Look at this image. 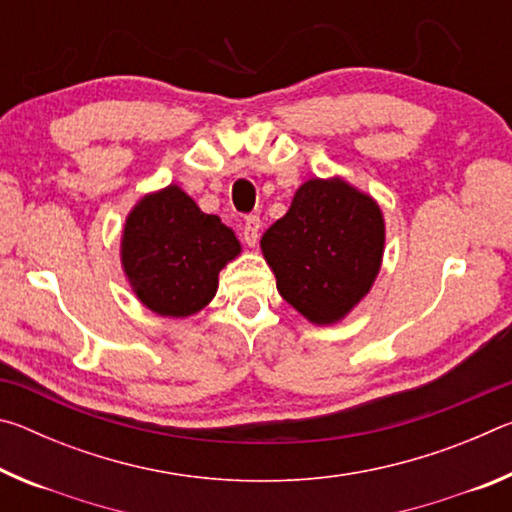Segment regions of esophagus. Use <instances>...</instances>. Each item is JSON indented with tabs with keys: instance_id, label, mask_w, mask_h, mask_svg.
<instances>
[{
	"instance_id": "34e87169",
	"label": "esophagus",
	"mask_w": 512,
	"mask_h": 512,
	"mask_svg": "<svg viewBox=\"0 0 512 512\" xmlns=\"http://www.w3.org/2000/svg\"><path fill=\"white\" fill-rule=\"evenodd\" d=\"M259 230H262V223H259V216H248L244 221V241L248 246H255L259 241Z\"/></svg>"
}]
</instances>
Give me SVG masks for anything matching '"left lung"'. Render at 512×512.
<instances>
[{
    "mask_svg": "<svg viewBox=\"0 0 512 512\" xmlns=\"http://www.w3.org/2000/svg\"><path fill=\"white\" fill-rule=\"evenodd\" d=\"M386 246L379 203L341 176L309 178L259 248L277 291L314 325H336L368 296Z\"/></svg>",
    "mask_w": 512,
    "mask_h": 512,
    "instance_id": "obj_1",
    "label": "left lung"
}]
</instances>
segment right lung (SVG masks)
Segmentation results:
<instances>
[{
  "label": "right lung",
  "mask_w": 512,
  "mask_h": 512,
  "mask_svg": "<svg viewBox=\"0 0 512 512\" xmlns=\"http://www.w3.org/2000/svg\"><path fill=\"white\" fill-rule=\"evenodd\" d=\"M239 255L235 230L173 183L144 194L121 230L126 280L137 300L164 318H187L210 305L219 273Z\"/></svg>",
  "instance_id": "add662e5"
}]
</instances>
